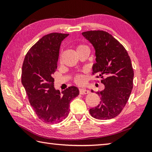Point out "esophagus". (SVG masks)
<instances>
[{
	"label": "esophagus",
	"instance_id": "esophagus-1",
	"mask_svg": "<svg viewBox=\"0 0 152 152\" xmlns=\"http://www.w3.org/2000/svg\"><path fill=\"white\" fill-rule=\"evenodd\" d=\"M79 91H80V94H88L90 92V91H88V90L84 89V88H80Z\"/></svg>",
	"mask_w": 152,
	"mask_h": 152
}]
</instances>
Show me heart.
<instances>
[{"label":"heart","instance_id":"b5f03b06","mask_svg":"<svg viewBox=\"0 0 152 152\" xmlns=\"http://www.w3.org/2000/svg\"><path fill=\"white\" fill-rule=\"evenodd\" d=\"M86 48L87 47H86V46H85V45H80L78 46H77L76 51H78L79 50H82V49ZM75 82H76V83H78V84L84 83V76H82V75H77L75 77Z\"/></svg>","mask_w":152,"mask_h":152}]
</instances>
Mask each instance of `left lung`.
<instances>
[{
  "label": "left lung",
  "instance_id": "left-lung-1",
  "mask_svg": "<svg viewBox=\"0 0 152 152\" xmlns=\"http://www.w3.org/2000/svg\"><path fill=\"white\" fill-rule=\"evenodd\" d=\"M82 35L93 46L96 63L92 72L101 77L104 85V90L97 92L101 101L89 110L90 114L98 119H113L122 111L132 91L134 72L132 61L125 48L109 33L89 31Z\"/></svg>",
  "mask_w": 152,
  "mask_h": 152
}]
</instances>
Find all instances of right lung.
I'll list each match as a JSON object with an SVG mask.
<instances>
[{"label":"right lung","mask_w":152,"mask_h":152,"mask_svg":"<svg viewBox=\"0 0 152 152\" xmlns=\"http://www.w3.org/2000/svg\"><path fill=\"white\" fill-rule=\"evenodd\" d=\"M68 35L52 33L43 36L28 51L23 64L22 84L33 110L46 123H60L65 119L70 101L79 94L76 86L60 92L53 85L61 43Z\"/></svg>","instance_id":"right-lung-1"}]
</instances>
